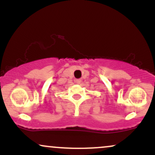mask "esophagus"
<instances>
[{"label":"esophagus","mask_w":155,"mask_h":155,"mask_svg":"<svg viewBox=\"0 0 155 155\" xmlns=\"http://www.w3.org/2000/svg\"><path fill=\"white\" fill-rule=\"evenodd\" d=\"M75 82L76 84H81V79H76Z\"/></svg>","instance_id":"1"}]
</instances>
